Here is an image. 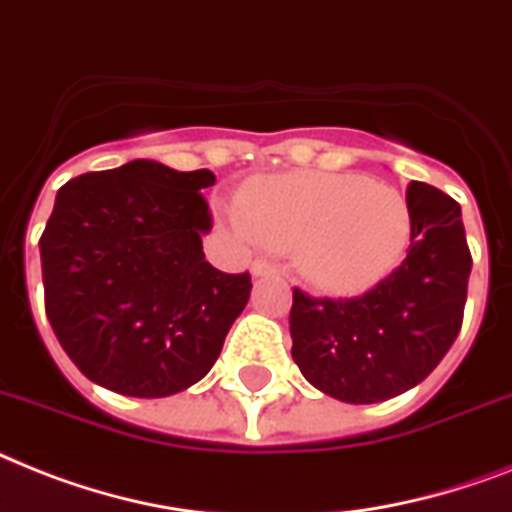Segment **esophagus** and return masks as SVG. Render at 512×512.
<instances>
[{
	"mask_svg": "<svg viewBox=\"0 0 512 512\" xmlns=\"http://www.w3.org/2000/svg\"><path fill=\"white\" fill-rule=\"evenodd\" d=\"M273 273H278V265L270 263V260L257 257L255 263H252V276H273Z\"/></svg>",
	"mask_w": 512,
	"mask_h": 512,
	"instance_id": "esophagus-1",
	"label": "esophagus"
}]
</instances>
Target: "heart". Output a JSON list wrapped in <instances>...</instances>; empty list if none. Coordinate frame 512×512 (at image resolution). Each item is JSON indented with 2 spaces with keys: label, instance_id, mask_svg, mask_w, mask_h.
<instances>
[{
  "label": "heart",
  "instance_id": "b5f03b06",
  "mask_svg": "<svg viewBox=\"0 0 512 512\" xmlns=\"http://www.w3.org/2000/svg\"><path fill=\"white\" fill-rule=\"evenodd\" d=\"M236 220L257 242L294 249L299 270L334 292H357L392 273L413 215L405 194L357 173H289L249 181Z\"/></svg>",
  "mask_w": 512,
  "mask_h": 512
}]
</instances>
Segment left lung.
<instances>
[{
    "mask_svg": "<svg viewBox=\"0 0 512 512\" xmlns=\"http://www.w3.org/2000/svg\"><path fill=\"white\" fill-rule=\"evenodd\" d=\"M410 247L400 268L360 297L294 289L289 331L302 376L328 397L368 405L413 389L458 339L471 276L460 205L410 181Z\"/></svg>",
    "mask_w": 512,
    "mask_h": 512,
    "instance_id": "left-lung-1",
    "label": "left lung"
}]
</instances>
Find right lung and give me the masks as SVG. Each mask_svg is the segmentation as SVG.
Segmentation results:
<instances>
[{"label":"right lung","mask_w":512,"mask_h":512,"mask_svg":"<svg viewBox=\"0 0 512 512\" xmlns=\"http://www.w3.org/2000/svg\"><path fill=\"white\" fill-rule=\"evenodd\" d=\"M210 170L155 160L73 178L39 239L44 307L62 350L128 397L184 392L218 360L249 299V273L205 260Z\"/></svg>","instance_id":"1"}]
</instances>
